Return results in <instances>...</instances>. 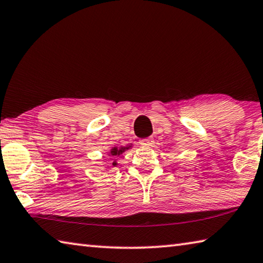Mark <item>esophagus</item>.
Instances as JSON below:
<instances>
[{
    "label": "esophagus",
    "instance_id": "1",
    "mask_svg": "<svg viewBox=\"0 0 263 263\" xmlns=\"http://www.w3.org/2000/svg\"><path fill=\"white\" fill-rule=\"evenodd\" d=\"M140 145L141 146H152L153 145V139H152V138H146V139H141Z\"/></svg>",
    "mask_w": 263,
    "mask_h": 263
}]
</instances>
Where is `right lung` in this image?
Masks as SVG:
<instances>
[{"label": "right lung", "instance_id": "obj_1", "mask_svg": "<svg viewBox=\"0 0 263 263\" xmlns=\"http://www.w3.org/2000/svg\"><path fill=\"white\" fill-rule=\"evenodd\" d=\"M131 148V145H128V146H125V147H112L111 149H110V152H109V154H110L111 156H114V157H116V156H119L121 154H123L124 152L125 151H127V149H130ZM111 165L112 166H116L117 165V162L116 161H114L112 163H111Z\"/></svg>", "mask_w": 263, "mask_h": 263}]
</instances>
